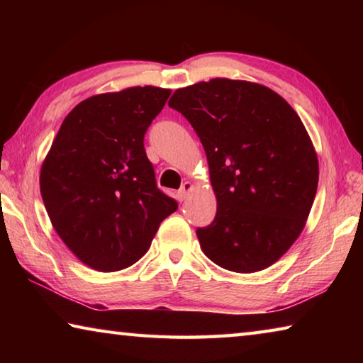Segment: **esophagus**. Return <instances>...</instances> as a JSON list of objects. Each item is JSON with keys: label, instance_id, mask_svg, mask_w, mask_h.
Returning <instances> with one entry per match:
<instances>
[{"label": "esophagus", "instance_id": "34e87169", "mask_svg": "<svg viewBox=\"0 0 363 363\" xmlns=\"http://www.w3.org/2000/svg\"><path fill=\"white\" fill-rule=\"evenodd\" d=\"M190 190H192V184H190V182H184L182 186H181V189L177 190V199H179V201L186 200V196H187V194L190 192Z\"/></svg>", "mask_w": 363, "mask_h": 363}]
</instances>
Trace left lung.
Segmentation results:
<instances>
[{"mask_svg": "<svg viewBox=\"0 0 363 363\" xmlns=\"http://www.w3.org/2000/svg\"><path fill=\"white\" fill-rule=\"evenodd\" d=\"M206 152L218 200L213 223L196 229L210 259L250 274L279 261L306 225L318 160L303 121L266 86L214 78L171 96Z\"/></svg>", "mask_w": 363, "mask_h": 363, "instance_id": "left-lung-1", "label": "left lung"}]
</instances>
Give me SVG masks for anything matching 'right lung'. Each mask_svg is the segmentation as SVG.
<instances>
[{
  "instance_id": "obj_1",
  "label": "right lung",
  "mask_w": 363,
  "mask_h": 363,
  "mask_svg": "<svg viewBox=\"0 0 363 363\" xmlns=\"http://www.w3.org/2000/svg\"><path fill=\"white\" fill-rule=\"evenodd\" d=\"M171 94L155 86L93 96L65 116L43 162L40 190L69 250L101 272L145 255L177 201L157 187L144 136Z\"/></svg>"
}]
</instances>
